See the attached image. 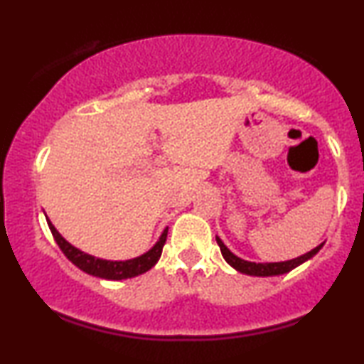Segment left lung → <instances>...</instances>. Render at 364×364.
<instances>
[{
  "label": "left lung",
  "mask_w": 364,
  "mask_h": 364,
  "mask_svg": "<svg viewBox=\"0 0 364 364\" xmlns=\"http://www.w3.org/2000/svg\"><path fill=\"white\" fill-rule=\"evenodd\" d=\"M218 240V245L219 249H221V254L223 257L226 259V262L234 267L235 270H239L240 274H247V275H255V277H270V275H282L290 272L291 269L299 267L300 264L306 262V260L314 257V255L318 252V250L323 247V244L316 245L315 249H311L310 252H306L304 255H300V257L296 259H291V260H285V262H267V264H255V262H249V260H244L237 257V255L232 254L231 250H229L224 242L219 237H216Z\"/></svg>",
  "instance_id": "obj_1"
}]
</instances>
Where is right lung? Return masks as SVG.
I'll return each mask as SVG.
<instances>
[{"label":"right lung","instance_id":"1","mask_svg":"<svg viewBox=\"0 0 364 364\" xmlns=\"http://www.w3.org/2000/svg\"><path fill=\"white\" fill-rule=\"evenodd\" d=\"M48 226L50 229V232H53L55 242H58L60 250H63L65 257H68L75 267L84 270L85 274L94 275V277H100L107 280L132 279L140 274H145L146 270H150L153 265L158 262V259H160L163 245H165L166 235H168V228H166L165 231L161 232L158 242L153 245L148 252L140 255V257H135L130 260H105V259H99L90 254L82 252V250H79L77 247H74L73 244H69L68 240L58 232V229L53 226V223H50L49 219H48Z\"/></svg>","mask_w":364,"mask_h":364}]
</instances>
